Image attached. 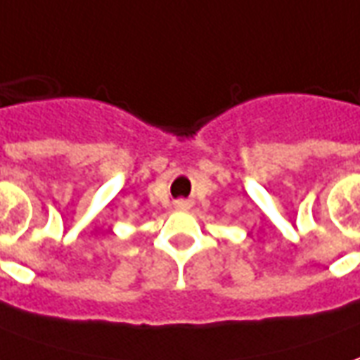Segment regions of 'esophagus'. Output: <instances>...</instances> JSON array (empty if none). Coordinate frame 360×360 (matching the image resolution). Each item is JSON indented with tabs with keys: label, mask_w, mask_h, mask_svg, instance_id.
<instances>
[{
	"label": "esophagus",
	"mask_w": 360,
	"mask_h": 360,
	"mask_svg": "<svg viewBox=\"0 0 360 360\" xmlns=\"http://www.w3.org/2000/svg\"><path fill=\"white\" fill-rule=\"evenodd\" d=\"M177 207H181V210H187V202H177Z\"/></svg>",
	"instance_id": "1"
}]
</instances>
